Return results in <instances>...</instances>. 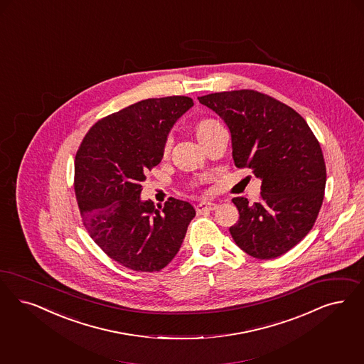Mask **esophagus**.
I'll list each match as a JSON object with an SVG mask.
<instances>
[{
  "mask_svg": "<svg viewBox=\"0 0 364 364\" xmlns=\"http://www.w3.org/2000/svg\"><path fill=\"white\" fill-rule=\"evenodd\" d=\"M215 208H216V204L213 203V201H200V203L196 205V213H210V211H213Z\"/></svg>",
  "mask_w": 364,
  "mask_h": 364,
  "instance_id": "obj_1",
  "label": "esophagus"
}]
</instances>
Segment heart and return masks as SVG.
<instances>
[{"instance_id":"heart-1","label":"heart","mask_w":364,"mask_h":364,"mask_svg":"<svg viewBox=\"0 0 364 364\" xmlns=\"http://www.w3.org/2000/svg\"><path fill=\"white\" fill-rule=\"evenodd\" d=\"M219 126H220V124L213 121V119H201L200 122L196 125V136H198V138L203 137V136H205L207 133H210L211 130L219 127Z\"/></svg>"}]
</instances>
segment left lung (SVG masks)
<instances>
[{"mask_svg":"<svg viewBox=\"0 0 364 364\" xmlns=\"http://www.w3.org/2000/svg\"><path fill=\"white\" fill-rule=\"evenodd\" d=\"M231 133L232 160L261 178V200L234 198V242L254 258L272 259L293 249L312 230L321 208L326 169L311 127L285 103L254 90L198 98Z\"/></svg>","mask_w":364,"mask_h":364,"instance_id":"obj_1","label":"left lung"}]
</instances>
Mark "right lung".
<instances>
[{
  "instance_id": "obj_1",
  "label": "right lung",
  "mask_w": 364,
  "mask_h": 364,
  "mask_svg": "<svg viewBox=\"0 0 364 364\" xmlns=\"http://www.w3.org/2000/svg\"><path fill=\"white\" fill-rule=\"evenodd\" d=\"M193 106L188 97L141 100L88 130L75 157V195L83 225L112 259L159 272L180 250L196 211L171 198L159 210L142 200L146 172L163 160L168 134Z\"/></svg>"
}]
</instances>
